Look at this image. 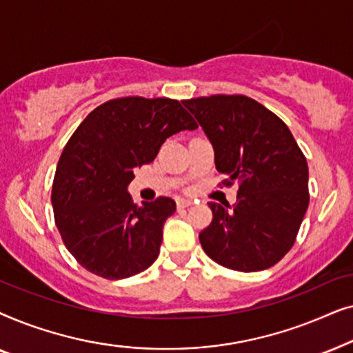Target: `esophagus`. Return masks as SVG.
Instances as JSON below:
<instances>
[{"label":"esophagus","mask_w":353,"mask_h":353,"mask_svg":"<svg viewBox=\"0 0 353 353\" xmlns=\"http://www.w3.org/2000/svg\"><path fill=\"white\" fill-rule=\"evenodd\" d=\"M191 204H192L191 199H178V201H176L178 209H186V207H190Z\"/></svg>","instance_id":"esophagus-1"}]
</instances>
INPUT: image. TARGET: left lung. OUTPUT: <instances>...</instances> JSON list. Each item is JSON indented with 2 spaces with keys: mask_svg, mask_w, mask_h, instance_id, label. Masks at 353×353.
<instances>
[{
  "mask_svg": "<svg viewBox=\"0 0 353 353\" xmlns=\"http://www.w3.org/2000/svg\"><path fill=\"white\" fill-rule=\"evenodd\" d=\"M215 151L223 185L239 183L233 209L210 202L212 223L201 231L202 249L236 272L273 267L296 243L308 194L307 159L288 125L244 94L185 99Z\"/></svg>",
  "mask_w": 353,
  "mask_h": 353,
  "instance_id": "1",
  "label": "left lung"
}]
</instances>
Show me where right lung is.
Instances as JSON below:
<instances>
[{
	"label": "right lung",
	"instance_id": "1",
	"mask_svg": "<svg viewBox=\"0 0 353 353\" xmlns=\"http://www.w3.org/2000/svg\"><path fill=\"white\" fill-rule=\"evenodd\" d=\"M197 123L170 98L110 99L86 115L57 163L51 202L65 248L88 272L123 279L151 267L172 197L133 204V170L156 159L163 141Z\"/></svg>",
	"mask_w": 353,
	"mask_h": 353
}]
</instances>
